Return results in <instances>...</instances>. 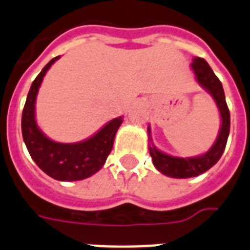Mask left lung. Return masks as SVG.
Instances as JSON below:
<instances>
[{
    "label": "left lung",
    "instance_id": "1",
    "mask_svg": "<svg viewBox=\"0 0 250 250\" xmlns=\"http://www.w3.org/2000/svg\"><path fill=\"white\" fill-rule=\"evenodd\" d=\"M190 66L194 71L198 83L213 97L218 111H220V116H221V127H220L217 139L213 146L204 154L195 156V157H172V156H168V154L158 150L153 144H152V147L149 146V154L153 160V165L156 166V168L166 176L176 177V179L198 176V175L209 170L213 165L217 164V161L221 158L222 153H224L226 143H228L229 133H230V112H229V107L226 104V100H225L221 82L214 75L213 70L204 59L195 57ZM148 135H149V140H152L149 126H148Z\"/></svg>",
    "mask_w": 250,
    "mask_h": 250
}]
</instances>
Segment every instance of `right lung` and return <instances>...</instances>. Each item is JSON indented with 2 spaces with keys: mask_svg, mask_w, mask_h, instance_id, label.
Here are the masks:
<instances>
[{
  "mask_svg": "<svg viewBox=\"0 0 250 250\" xmlns=\"http://www.w3.org/2000/svg\"><path fill=\"white\" fill-rule=\"evenodd\" d=\"M52 59L33 82L21 116L24 143L38 167L48 176L60 181L83 180L102 168L111 153L113 140L123 119L107 123L93 137L79 143H59L47 138L36 121V100L42 80L56 60Z\"/></svg>",
  "mask_w": 250,
  "mask_h": 250,
  "instance_id": "right-lung-1",
  "label": "right lung"
}]
</instances>
